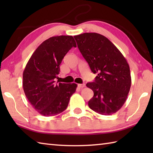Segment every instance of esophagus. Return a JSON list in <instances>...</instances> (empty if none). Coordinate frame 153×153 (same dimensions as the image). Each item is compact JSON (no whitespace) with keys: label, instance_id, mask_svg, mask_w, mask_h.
Instances as JSON below:
<instances>
[{"label":"esophagus","instance_id":"1","mask_svg":"<svg viewBox=\"0 0 153 153\" xmlns=\"http://www.w3.org/2000/svg\"><path fill=\"white\" fill-rule=\"evenodd\" d=\"M77 86H78L79 88H83V87H85V84H78Z\"/></svg>","mask_w":153,"mask_h":153}]
</instances>
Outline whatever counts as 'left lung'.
I'll use <instances>...</instances> for the list:
<instances>
[{"instance_id":"obj_1","label":"left lung","mask_w":153,"mask_h":153,"mask_svg":"<svg viewBox=\"0 0 153 153\" xmlns=\"http://www.w3.org/2000/svg\"><path fill=\"white\" fill-rule=\"evenodd\" d=\"M95 82L87 83L94 95L89 108L102 115H111L122 108L131 87L129 64L117 47L106 37L97 33H84L74 36Z\"/></svg>"}]
</instances>
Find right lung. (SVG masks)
I'll return each mask as SVG.
<instances>
[{
  "label": "right lung",
  "instance_id": "right-lung-1",
  "mask_svg": "<svg viewBox=\"0 0 153 153\" xmlns=\"http://www.w3.org/2000/svg\"><path fill=\"white\" fill-rule=\"evenodd\" d=\"M76 47L70 35L52 37L43 41L27 62L23 73V88L29 102L40 114L52 116L66 109L76 83H55L65 55Z\"/></svg>",
  "mask_w": 153,
  "mask_h": 153
}]
</instances>
